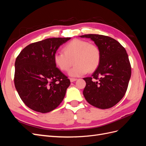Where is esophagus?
Instances as JSON below:
<instances>
[{"label":"esophagus","mask_w":146,"mask_h":146,"mask_svg":"<svg viewBox=\"0 0 146 146\" xmlns=\"http://www.w3.org/2000/svg\"><path fill=\"white\" fill-rule=\"evenodd\" d=\"M77 80V78H70V82H74L75 81H76Z\"/></svg>","instance_id":"obj_1"}]
</instances>
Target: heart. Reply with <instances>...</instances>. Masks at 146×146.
Returning a JSON list of instances; mask_svg holds the SVG:
<instances>
[{"instance_id":"b5f03b06","label":"heart","mask_w":146,"mask_h":146,"mask_svg":"<svg viewBox=\"0 0 146 146\" xmlns=\"http://www.w3.org/2000/svg\"><path fill=\"white\" fill-rule=\"evenodd\" d=\"M63 52H56L54 55L55 65L61 71L69 70L71 77H80L88 71L93 72L99 66L101 54L99 48L88 41L74 39L63 47Z\"/></svg>"}]
</instances>
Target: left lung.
<instances>
[{
	"label": "left lung",
	"mask_w": 146,
	"mask_h": 146,
	"mask_svg": "<svg viewBox=\"0 0 146 146\" xmlns=\"http://www.w3.org/2000/svg\"><path fill=\"white\" fill-rule=\"evenodd\" d=\"M93 41L100 50L99 66L91 77L83 79V94L88 103L100 109L113 107L124 96L131 77V65L127 53L120 43L105 35L80 36Z\"/></svg>",
	"instance_id": "left-lung-1"
}]
</instances>
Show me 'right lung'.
I'll return each mask as SVG.
<instances>
[{
	"instance_id": "right-lung-1",
	"label": "right lung",
	"mask_w": 146,
	"mask_h": 146,
	"mask_svg": "<svg viewBox=\"0 0 146 146\" xmlns=\"http://www.w3.org/2000/svg\"><path fill=\"white\" fill-rule=\"evenodd\" d=\"M70 38H52L26 46L15 61L14 82L23 102L35 111L46 113L58 107L70 85L56 68L54 55Z\"/></svg>"
}]
</instances>
